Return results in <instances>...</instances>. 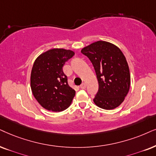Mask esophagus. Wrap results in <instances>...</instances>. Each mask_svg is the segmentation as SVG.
<instances>
[{
    "instance_id": "esophagus-1",
    "label": "esophagus",
    "mask_w": 156,
    "mask_h": 156,
    "mask_svg": "<svg viewBox=\"0 0 156 156\" xmlns=\"http://www.w3.org/2000/svg\"><path fill=\"white\" fill-rule=\"evenodd\" d=\"M80 88H81V89H85V88H86V84H85L84 83H82L80 86Z\"/></svg>"
}]
</instances>
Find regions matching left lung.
<instances>
[{
  "label": "left lung",
  "mask_w": 156,
  "mask_h": 156,
  "mask_svg": "<svg viewBox=\"0 0 156 156\" xmlns=\"http://www.w3.org/2000/svg\"><path fill=\"white\" fill-rule=\"evenodd\" d=\"M95 70L98 90L94 98L96 106L110 110L119 106L130 86V74L125 55L115 45L98 41L82 49Z\"/></svg>",
  "instance_id": "left-lung-1"
}]
</instances>
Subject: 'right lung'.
Returning a JSON list of instances; mask_svg holds the SVG:
<instances>
[{"instance_id": "obj_1", "label": "right lung", "mask_w": 156, "mask_h": 156, "mask_svg": "<svg viewBox=\"0 0 156 156\" xmlns=\"http://www.w3.org/2000/svg\"><path fill=\"white\" fill-rule=\"evenodd\" d=\"M74 54L71 50L52 49L39 55L33 65L31 90L39 104L47 110L62 112L71 104L76 91L68 85L62 67Z\"/></svg>"}]
</instances>
